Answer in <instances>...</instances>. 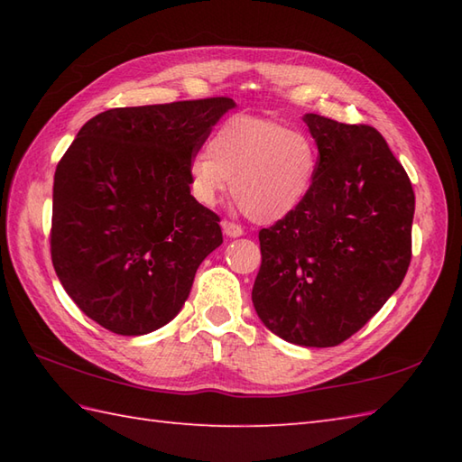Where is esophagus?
<instances>
[{
    "label": "esophagus",
    "instance_id": "1",
    "mask_svg": "<svg viewBox=\"0 0 462 462\" xmlns=\"http://www.w3.org/2000/svg\"><path fill=\"white\" fill-rule=\"evenodd\" d=\"M222 230H224L226 236H230V238H238V236H242V234H244L242 226L236 224V222H230V220H224L222 222Z\"/></svg>",
    "mask_w": 462,
    "mask_h": 462
}]
</instances>
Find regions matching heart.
Instances as JSON below:
<instances>
[{
	"label": "heart",
	"instance_id": "b5f03b06",
	"mask_svg": "<svg viewBox=\"0 0 462 462\" xmlns=\"http://www.w3.org/2000/svg\"><path fill=\"white\" fill-rule=\"evenodd\" d=\"M318 171L311 134L266 116L234 115L212 133L208 152L190 159L189 184L196 200L214 206L232 179V196L248 218L272 224L308 200Z\"/></svg>",
	"mask_w": 462,
	"mask_h": 462
}]
</instances>
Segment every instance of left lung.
I'll list each match as a JSON object with an SVG mask.
<instances>
[{
	"mask_svg": "<svg viewBox=\"0 0 462 462\" xmlns=\"http://www.w3.org/2000/svg\"><path fill=\"white\" fill-rule=\"evenodd\" d=\"M301 119L319 149L318 180L296 212L260 230L252 301L282 339L333 347L403 282L415 192L373 126L313 113Z\"/></svg>",
	"mask_w": 462,
	"mask_h": 462,
	"instance_id": "1",
	"label": "left lung"
}]
</instances>
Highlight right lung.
Returning <instances> with one entry per match:
<instances>
[{
  "mask_svg": "<svg viewBox=\"0 0 462 462\" xmlns=\"http://www.w3.org/2000/svg\"><path fill=\"white\" fill-rule=\"evenodd\" d=\"M232 106L208 97L109 109L81 126L59 161L53 268L101 328L116 336L162 328L222 244L220 216L190 194L189 162Z\"/></svg>",
  "mask_w": 462,
  "mask_h": 462,
  "instance_id": "obj_1",
  "label": "right lung"
}]
</instances>
